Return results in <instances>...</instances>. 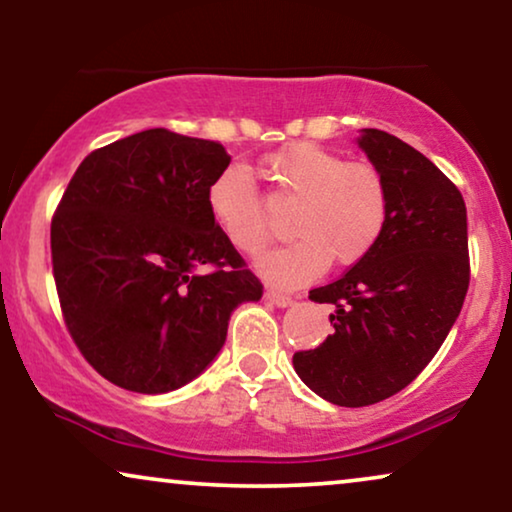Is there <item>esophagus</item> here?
<instances>
[{
    "mask_svg": "<svg viewBox=\"0 0 512 512\" xmlns=\"http://www.w3.org/2000/svg\"><path fill=\"white\" fill-rule=\"evenodd\" d=\"M265 300H270L272 305H277V307H289L293 300H291V296H286V293H279V291H265Z\"/></svg>",
    "mask_w": 512,
    "mask_h": 512,
    "instance_id": "esophagus-1",
    "label": "esophagus"
}]
</instances>
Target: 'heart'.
Segmentation results:
<instances>
[{
    "label": "heart",
    "mask_w": 512,
    "mask_h": 512,
    "mask_svg": "<svg viewBox=\"0 0 512 512\" xmlns=\"http://www.w3.org/2000/svg\"><path fill=\"white\" fill-rule=\"evenodd\" d=\"M265 172L286 198L298 200L291 230L298 237L258 258L256 268L279 286L310 282L335 265H354L384 233L389 188L375 165L345 163L319 144L298 142L265 158ZM209 214L226 240L254 256L268 244L272 228L263 195L244 165H228L207 188Z\"/></svg>",
    "instance_id": "heart-1"
}]
</instances>
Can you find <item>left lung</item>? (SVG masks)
I'll list each match as a JSON object with an SVG mask.
<instances>
[{"mask_svg":"<svg viewBox=\"0 0 512 512\" xmlns=\"http://www.w3.org/2000/svg\"><path fill=\"white\" fill-rule=\"evenodd\" d=\"M356 144L387 181V226L338 282L310 291L314 303L335 307L333 333L293 354L300 380L342 408L380 403L408 387L445 342L471 279L459 188L389 132L366 128Z\"/></svg>","mask_w":512,"mask_h":512,"instance_id":"1","label":"left lung"}]
</instances>
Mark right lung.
Here are the masks:
<instances>
[{
  "label": "right lung",
  "instance_id": "add662e5",
  "mask_svg": "<svg viewBox=\"0 0 512 512\" xmlns=\"http://www.w3.org/2000/svg\"><path fill=\"white\" fill-rule=\"evenodd\" d=\"M228 165L219 142L153 128L93 151L69 181L51 223L55 286L76 347L116 387H184L221 352L235 307L261 300L207 207Z\"/></svg>",
  "mask_w": 512,
  "mask_h": 512
}]
</instances>
